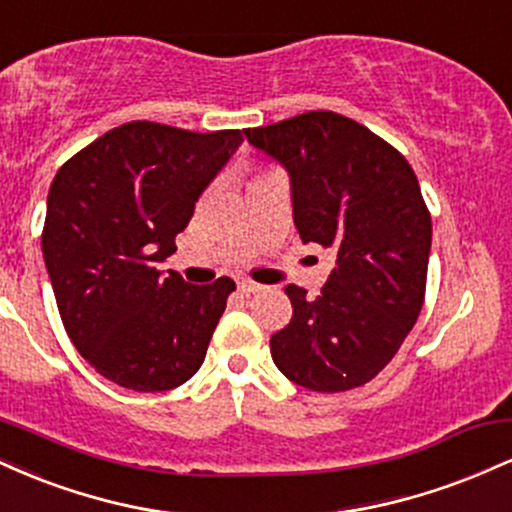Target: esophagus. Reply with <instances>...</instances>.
<instances>
[{
    "instance_id": "obj_1",
    "label": "esophagus",
    "mask_w": 512,
    "mask_h": 512,
    "mask_svg": "<svg viewBox=\"0 0 512 512\" xmlns=\"http://www.w3.org/2000/svg\"><path fill=\"white\" fill-rule=\"evenodd\" d=\"M238 291L245 293V296H250V293L262 291V284H257V281H252V279H240L238 281Z\"/></svg>"
}]
</instances>
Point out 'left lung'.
Returning <instances> with one entry per match:
<instances>
[{"label": "left lung", "instance_id": "left-lung-1", "mask_svg": "<svg viewBox=\"0 0 512 512\" xmlns=\"http://www.w3.org/2000/svg\"><path fill=\"white\" fill-rule=\"evenodd\" d=\"M291 175L303 243L337 255L320 296L286 286L291 322L272 334L276 368L313 392L370 383L395 358L426 296L431 211L409 161L361 122L310 110L245 129Z\"/></svg>", "mask_w": 512, "mask_h": 512}]
</instances>
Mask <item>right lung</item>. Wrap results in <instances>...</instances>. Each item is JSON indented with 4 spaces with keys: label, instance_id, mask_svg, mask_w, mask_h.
Instances as JSON below:
<instances>
[{
    "label": "right lung",
    "instance_id": "right-lung-1",
    "mask_svg": "<svg viewBox=\"0 0 512 512\" xmlns=\"http://www.w3.org/2000/svg\"><path fill=\"white\" fill-rule=\"evenodd\" d=\"M245 129L134 120L69 158L50 185L43 257L69 339L103 378L166 392L192 378L236 281L192 286L158 262Z\"/></svg>",
    "mask_w": 512,
    "mask_h": 512
}]
</instances>
